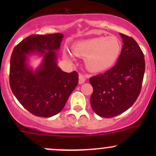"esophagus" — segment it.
Segmentation results:
<instances>
[{
	"label": "esophagus",
	"mask_w": 156,
	"mask_h": 156,
	"mask_svg": "<svg viewBox=\"0 0 156 156\" xmlns=\"http://www.w3.org/2000/svg\"><path fill=\"white\" fill-rule=\"evenodd\" d=\"M85 81H86V77L84 76L83 75L80 74L79 76H78V83H79V84H82Z\"/></svg>",
	"instance_id": "1"
}]
</instances>
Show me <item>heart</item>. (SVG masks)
<instances>
[{"instance_id":"1","label":"heart","mask_w":156,"mask_h":156,"mask_svg":"<svg viewBox=\"0 0 156 156\" xmlns=\"http://www.w3.org/2000/svg\"><path fill=\"white\" fill-rule=\"evenodd\" d=\"M120 41L115 37H101L78 42L73 46L75 55L85 58V65L91 72L106 70L116 63L121 53ZM63 55L72 61L73 55L65 49Z\"/></svg>"}]
</instances>
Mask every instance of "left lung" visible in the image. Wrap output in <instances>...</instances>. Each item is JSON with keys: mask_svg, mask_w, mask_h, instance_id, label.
I'll list each match as a JSON object with an SVG mask.
<instances>
[{"mask_svg": "<svg viewBox=\"0 0 156 156\" xmlns=\"http://www.w3.org/2000/svg\"><path fill=\"white\" fill-rule=\"evenodd\" d=\"M119 34L123 46L117 64L89 79L93 87L91 106L96 114L105 118L119 115L133 105L140 94L145 69L144 54L137 42Z\"/></svg>", "mask_w": 156, "mask_h": 156, "instance_id": "left-lung-1", "label": "left lung"}]
</instances>
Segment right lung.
<instances>
[{
    "label": "right lung",
    "instance_id": "obj_1",
    "mask_svg": "<svg viewBox=\"0 0 156 156\" xmlns=\"http://www.w3.org/2000/svg\"><path fill=\"white\" fill-rule=\"evenodd\" d=\"M63 37L59 33L31 35L15 46L11 55V89L20 104L37 117L58 114L78 83V73H65L57 65L56 51ZM34 53L43 61L34 71L27 62Z\"/></svg>",
    "mask_w": 156,
    "mask_h": 156
}]
</instances>
